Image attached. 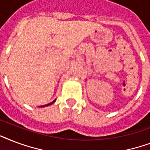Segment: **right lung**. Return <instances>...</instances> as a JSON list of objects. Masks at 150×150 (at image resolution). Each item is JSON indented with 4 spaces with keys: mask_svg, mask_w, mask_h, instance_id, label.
<instances>
[{
    "mask_svg": "<svg viewBox=\"0 0 150 150\" xmlns=\"http://www.w3.org/2000/svg\"><path fill=\"white\" fill-rule=\"evenodd\" d=\"M54 101H55V100H54ZM54 102L50 103H48V104H47V105H44V107H45V106H48V105H50V104H52V103H54Z\"/></svg>",
    "mask_w": 150,
    "mask_h": 150,
    "instance_id": "obj_1",
    "label": "right lung"
}]
</instances>
